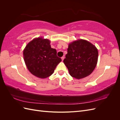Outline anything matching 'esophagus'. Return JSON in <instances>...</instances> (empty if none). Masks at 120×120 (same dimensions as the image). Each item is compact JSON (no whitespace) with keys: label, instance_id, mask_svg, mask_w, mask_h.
<instances>
[{"label":"esophagus","instance_id":"obj_1","mask_svg":"<svg viewBox=\"0 0 120 120\" xmlns=\"http://www.w3.org/2000/svg\"><path fill=\"white\" fill-rule=\"evenodd\" d=\"M61 60H62V61H63L64 60V56H62V57H61Z\"/></svg>","mask_w":120,"mask_h":120}]
</instances>
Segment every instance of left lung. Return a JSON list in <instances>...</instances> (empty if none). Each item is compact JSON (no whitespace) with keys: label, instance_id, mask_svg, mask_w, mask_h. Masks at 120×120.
Instances as JSON below:
<instances>
[{"label":"left lung","instance_id":"left-lung-1","mask_svg":"<svg viewBox=\"0 0 120 120\" xmlns=\"http://www.w3.org/2000/svg\"><path fill=\"white\" fill-rule=\"evenodd\" d=\"M98 59V51L95 45L86 40L78 39L68 45L64 63L72 77L80 79L91 74Z\"/></svg>","mask_w":120,"mask_h":120}]
</instances>
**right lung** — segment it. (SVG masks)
Returning <instances> with one entry per match:
<instances>
[{"label": "right lung", "mask_w": 120, "mask_h": 120, "mask_svg": "<svg viewBox=\"0 0 120 120\" xmlns=\"http://www.w3.org/2000/svg\"><path fill=\"white\" fill-rule=\"evenodd\" d=\"M50 42L48 39L34 38L23 50L24 60L28 70L39 78L45 79L51 75L61 61L56 55V49L51 48Z\"/></svg>", "instance_id": "right-lung-1"}]
</instances>
